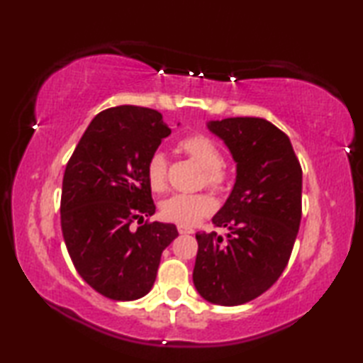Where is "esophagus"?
Instances as JSON below:
<instances>
[{
    "mask_svg": "<svg viewBox=\"0 0 363 363\" xmlns=\"http://www.w3.org/2000/svg\"><path fill=\"white\" fill-rule=\"evenodd\" d=\"M177 230H179V233H194V229H192V227H189V225H182V224L177 225Z\"/></svg>",
    "mask_w": 363,
    "mask_h": 363,
    "instance_id": "obj_1",
    "label": "esophagus"
}]
</instances>
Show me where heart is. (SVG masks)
I'll return each instance as SVG.
<instances>
[{
  "label": "heart",
  "instance_id": "heart-1",
  "mask_svg": "<svg viewBox=\"0 0 363 363\" xmlns=\"http://www.w3.org/2000/svg\"><path fill=\"white\" fill-rule=\"evenodd\" d=\"M179 149L203 168L205 184L213 189L223 190L229 176L223 167V153L218 145L205 134H187L179 139ZM145 173L149 186L155 192H162L167 186L168 163L163 152L155 150L147 160ZM214 210V200L206 194H174L160 203L162 218L171 223L192 225Z\"/></svg>",
  "mask_w": 363,
  "mask_h": 363
}]
</instances>
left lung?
Masks as SVG:
<instances>
[{
    "mask_svg": "<svg viewBox=\"0 0 363 363\" xmlns=\"http://www.w3.org/2000/svg\"><path fill=\"white\" fill-rule=\"evenodd\" d=\"M237 163V177L213 224L195 235L194 285L219 306H240L267 291L284 272L301 223L303 169L284 131L264 118L206 123Z\"/></svg>",
    "mask_w": 363,
    "mask_h": 363,
    "instance_id": "8db88e82",
    "label": "left lung"
}]
</instances>
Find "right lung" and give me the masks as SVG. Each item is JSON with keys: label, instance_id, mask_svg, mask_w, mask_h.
Returning a JSON list of instances; mask_svg holds the SVG:
<instances>
[{"label": "right lung", "instance_id": "add662e5", "mask_svg": "<svg viewBox=\"0 0 363 363\" xmlns=\"http://www.w3.org/2000/svg\"><path fill=\"white\" fill-rule=\"evenodd\" d=\"M171 130L157 110L120 106L94 116L67 163L60 225L82 279L102 296L134 301L157 279L174 224L145 223L155 213L145 164Z\"/></svg>", "mask_w": 363, "mask_h": 363}]
</instances>
